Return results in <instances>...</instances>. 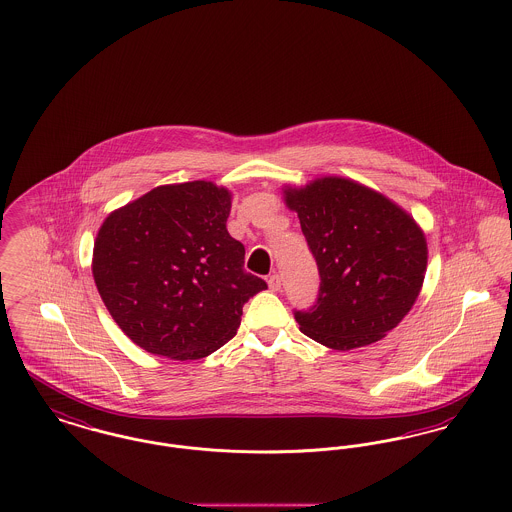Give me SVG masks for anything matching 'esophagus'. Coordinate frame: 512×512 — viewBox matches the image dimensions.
<instances>
[{
	"label": "esophagus",
	"instance_id": "1",
	"mask_svg": "<svg viewBox=\"0 0 512 512\" xmlns=\"http://www.w3.org/2000/svg\"><path fill=\"white\" fill-rule=\"evenodd\" d=\"M269 291H273V293H277V291H281V277L277 275V273H273L271 277L268 279Z\"/></svg>",
	"mask_w": 512,
	"mask_h": 512
}]
</instances>
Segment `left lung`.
<instances>
[{"label": "left lung", "instance_id": "obj_1", "mask_svg": "<svg viewBox=\"0 0 512 512\" xmlns=\"http://www.w3.org/2000/svg\"><path fill=\"white\" fill-rule=\"evenodd\" d=\"M320 271L300 331L335 350L379 341L397 327L424 283L428 246L416 221L374 190L339 177L285 190Z\"/></svg>", "mask_w": 512, "mask_h": 512}]
</instances>
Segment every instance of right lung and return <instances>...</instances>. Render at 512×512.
Instances as JSON below:
<instances>
[{
    "label": "right lung",
    "instance_id": "1",
    "mask_svg": "<svg viewBox=\"0 0 512 512\" xmlns=\"http://www.w3.org/2000/svg\"><path fill=\"white\" fill-rule=\"evenodd\" d=\"M229 212V190L192 181L150 190L104 221L94 281L138 347L198 360L237 335L244 304L268 285L244 269Z\"/></svg>",
    "mask_w": 512,
    "mask_h": 512
}]
</instances>
